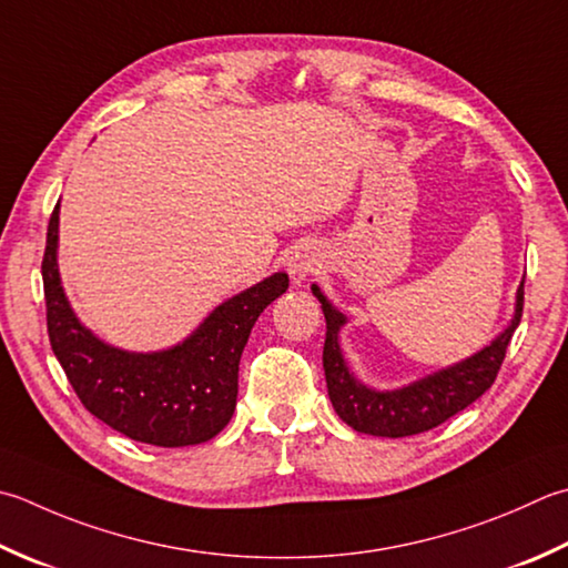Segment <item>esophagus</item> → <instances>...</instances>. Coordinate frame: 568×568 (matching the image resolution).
Wrapping results in <instances>:
<instances>
[{
    "instance_id": "esophagus-1",
    "label": "esophagus",
    "mask_w": 568,
    "mask_h": 568,
    "mask_svg": "<svg viewBox=\"0 0 568 568\" xmlns=\"http://www.w3.org/2000/svg\"><path fill=\"white\" fill-rule=\"evenodd\" d=\"M313 271H315V258L307 251H297L291 258V263H287V273H291L293 283H303Z\"/></svg>"
}]
</instances>
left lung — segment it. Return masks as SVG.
Returning a JSON list of instances; mask_svg holds the SVG:
<instances>
[{
  "label": "left lung",
  "mask_w": 568,
  "mask_h": 568,
  "mask_svg": "<svg viewBox=\"0 0 568 568\" xmlns=\"http://www.w3.org/2000/svg\"><path fill=\"white\" fill-rule=\"evenodd\" d=\"M313 295L322 303V313H325L327 320L322 366H325L327 394L337 416L354 430L369 433V436L406 438L440 426L443 420L460 414L465 406L477 402L493 386L499 366H503L507 344L513 339L521 320L525 281L517 287L513 322L487 347L475 352L468 359L433 372L408 386L392 388V392L369 388L349 372L339 347V329L344 327L347 317L322 295L317 285H313Z\"/></svg>",
  "instance_id": "8db88e82"
}]
</instances>
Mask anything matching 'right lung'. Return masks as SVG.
Masks as SVG:
<instances>
[{"label": "right lung", "mask_w": 568, "mask_h": 568, "mask_svg": "<svg viewBox=\"0 0 568 568\" xmlns=\"http://www.w3.org/2000/svg\"><path fill=\"white\" fill-rule=\"evenodd\" d=\"M59 204L49 219L41 275L55 359L95 418L132 440L184 448L211 440L233 416L239 362L255 320L287 291L273 273L229 297L184 342L162 352H128L98 339L69 305L59 261Z\"/></svg>", "instance_id": "right-lung-1"}]
</instances>
